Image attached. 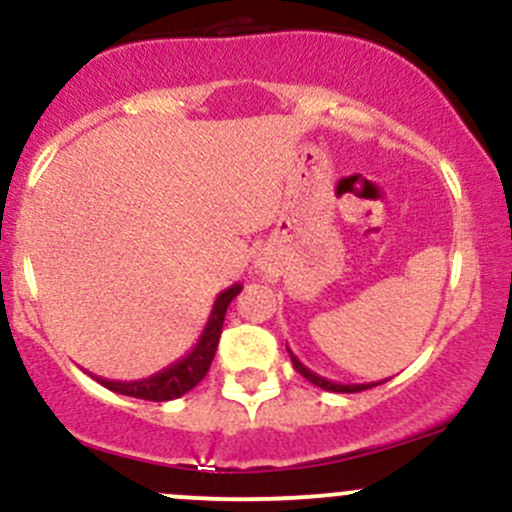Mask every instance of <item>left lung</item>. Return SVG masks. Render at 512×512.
I'll return each instance as SVG.
<instances>
[{
  "label": "left lung",
  "instance_id": "left-lung-1",
  "mask_svg": "<svg viewBox=\"0 0 512 512\" xmlns=\"http://www.w3.org/2000/svg\"><path fill=\"white\" fill-rule=\"evenodd\" d=\"M289 352V359H292V364H294V369L299 371V374L304 376V379L307 381H312L314 386H319V389H324V391H334V394H356V391H366V389H371V386H379V384H384V381H369V384H339V381H329V379H324V376H319V374H314L312 369H307V366L302 364V361L297 359V356L292 354V349H287Z\"/></svg>",
  "mask_w": 512,
  "mask_h": 512
}]
</instances>
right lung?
I'll return each instance as SVG.
<instances>
[{"label":"right lung","mask_w":512,"mask_h":512,"mask_svg":"<svg viewBox=\"0 0 512 512\" xmlns=\"http://www.w3.org/2000/svg\"><path fill=\"white\" fill-rule=\"evenodd\" d=\"M242 292V285H237L223 289L215 299L213 309H210V317L205 322L203 334L195 342V347L190 349L183 359H178L175 364L165 366L163 371L158 374L146 376V379L138 381H111V379H101V376H94L101 386L106 389L116 391V394L123 396H133V399H146V401H170L178 399V396L188 394L193 386H198L200 381L205 379L208 374L210 364H213V356L218 352V342L220 334H223V322H225V312L230 307L232 299Z\"/></svg>","instance_id":"obj_1"}]
</instances>
